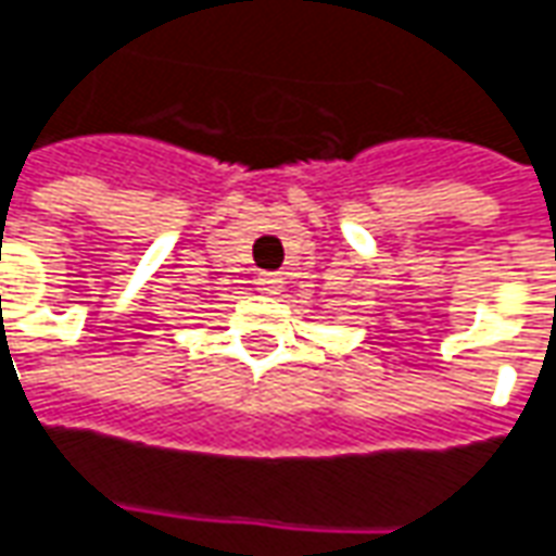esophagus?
<instances>
[{
	"label": "esophagus",
	"mask_w": 556,
	"mask_h": 556,
	"mask_svg": "<svg viewBox=\"0 0 556 556\" xmlns=\"http://www.w3.org/2000/svg\"><path fill=\"white\" fill-rule=\"evenodd\" d=\"M256 285H260V290H266V293H278L281 275H278V271H260V275H256Z\"/></svg>",
	"instance_id": "34e87169"
}]
</instances>
